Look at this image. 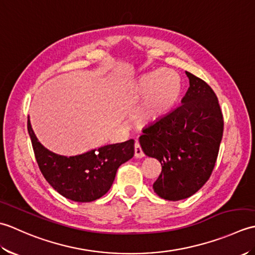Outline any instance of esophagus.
<instances>
[{
	"label": "esophagus",
	"instance_id": "1",
	"mask_svg": "<svg viewBox=\"0 0 255 255\" xmlns=\"http://www.w3.org/2000/svg\"><path fill=\"white\" fill-rule=\"evenodd\" d=\"M134 156H136L137 159H141L144 156V153H143L141 147H140L139 142L134 143Z\"/></svg>",
	"mask_w": 255,
	"mask_h": 255
}]
</instances>
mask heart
Masks as SVG:
<instances>
[{
    "instance_id": "b5f03b06",
    "label": "heart",
    "mask_w": 255,
    "mask_h": 255,
    "mask_svg": "<svg viewBox=\"0 0 255 255\" xmlns=\"http://www.w3.org/2000/svg\"><path fill=\"white\" fill-rule=\"evenodd\" d=\"M182 92V80L171 69H156L142 74L127 90V99L141 103L137 118L143 125L153 124L175 106Z\"/></svg>"
}]
</instances>
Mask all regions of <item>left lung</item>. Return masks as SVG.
Segmentation results:
<instances>
[{
	"mask_svg": "<svg viewBox=\"0 0 255 255\" xmlns=\"http://www.w3.org/2000/svg\"><path fill=\"white\" fill-rule=\"evenodd\" d=\"M186 75L189 88L182 105L144 128L139 137L144 154L162 165L154 193L173 202L191 197L208 181L224 132L215 92L196 75L187 71Z\"/></svg>",
	"mask_w": 255,
	"mask_h": 255,
	"instance_id": "obj_1",
	"label": "left lung"
}]
</instances>
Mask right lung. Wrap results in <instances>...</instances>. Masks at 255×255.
Instances as JSON below:
<instances>
[{"mask_svg": "<svg viewBox=\"0 0 255 255\" xmlns=\"http://www.w3.org/2000/svg\"><path fill=\"white\" fill-rule=\"evenodd\" d=\"M27 129L38 166L55 191L70 200L89 203L101 198L113 185L118 167L134 154V140L105 144L77 155H61L45 148L32 130Z\"/></svg>", "mask_w": 255, "mask_h": 255, "instance_id": "1", "label": "right lung"}]
</instances>
